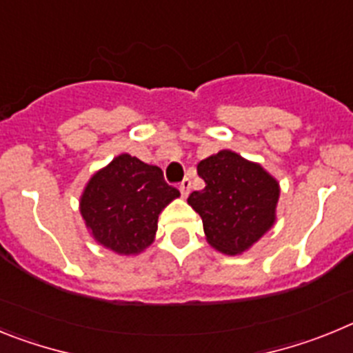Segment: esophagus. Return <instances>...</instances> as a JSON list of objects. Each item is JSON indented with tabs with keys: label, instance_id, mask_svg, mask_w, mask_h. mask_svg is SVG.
Segmentation results:
<instances>
[{
	"label": "esophagus",
	"instance_id": "1",
	"mask_svg": "<svg viewBox=\"0 0 353 353\" xmlns=\"http://www.w3.org/2000/svg\"><path fill=\"white\" fill-rule=\"evenodd\" d=\"M180 192H182L183 198H187V194H189V191H191V180L189 179H183L182 183H180Z\"/></svg>",
	"mask_w": 353,
	"mask_h": 353
}]
</instances>
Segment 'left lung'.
<instances>
[{"label": "left lung", "mask_w": 353, "mask_h": 353, "mask_svg": "<svg viewBox=\"0 0 353 353\" xmlns=\"http://www.w3.org/2000/svg\"><path fill=\"white\" fill-rule=\"evenodd\" d=\"M205 189L187 203L203 221L207 242L215 251L236 256L269 232L276 223L279 182L261 164L232 150H221L198 164Z\"/></svg>", "instance_id": "left-lung-1"}]
</instances>
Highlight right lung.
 I'll use <instances>...</instances> for the list:
<instances>
[{
    "instance_id": "1",
    "label": "right lung",
    "mask_w": 353,
    "mask_h": 353,
    "mask_svg": "<svg viewBox=\"0 0 353 353\" xmlns=\"http://www.w3.org/2000/svg\"><path fill=\"white\" fill-rule=\"evenodd\" d=\"M179 196L164 182L161 168L121 154L92 174L79 212L97 244L120 256H136L152 245L159 214Z\"/></svg>"
}]
</instances>
